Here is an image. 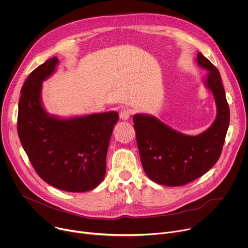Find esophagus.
Segmentation results:
<instances>
[{"label":"esophagus","mask_w":248,"mask_h":248,"mask_svg":"<svg viewBox=\"0 0 248 248\" xmlns=\"http://www.w3.org/2000/svg\"><path fill=\"white\" fill-rule=\"evenodd\" d=\"M131 114H132L131 109H129V108H127V107H123V108L120 110V112H119L120 118H121L122 120H124V121H126V120H128V119L130 118Z\"/></svg>","instance_id":"34e87169"}]
</instances>
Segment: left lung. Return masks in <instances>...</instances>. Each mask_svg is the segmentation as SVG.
<instances>
[{
    "label": "left lung",
    "mask_w": 248,
    "mask_h": 248,
    "mask_svg": "<svg viewBox=\"0 0 248 248\" xmlns=\"http://www.w3.org/2000/svg\"><path fill=\"white\" fill-rule=\"evenodd\" d=\"M197 62L206 69L204 86L213 92L217 117L205 131L190 136L170 128L148 114L133 116L140 159L153 182L180 186L202 177L217 162L230 125V107L217 68L198 52Z\"/></svg>",
    "instance_id": "8db88e82"
}]
</instances>
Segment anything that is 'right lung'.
<instances>
[{"label":"right lung","instance_id":"right-lung-1","mask_svg":"<svg viewBox=\"0 0 248 248\" xmlns=\"http://www.w3.org/2000/svg\"><path fill=\"white\" fill-rule=\"evenodd\" d=\"M56 56L37 66L25 81L18 102L17 134L33 169L48 185L65 192L96 187L106 173V155L115 111L62 118L42 101L43 82L54 73Z\"/></svg>","mask_w":248,"mask_h":248}]
</instances>
